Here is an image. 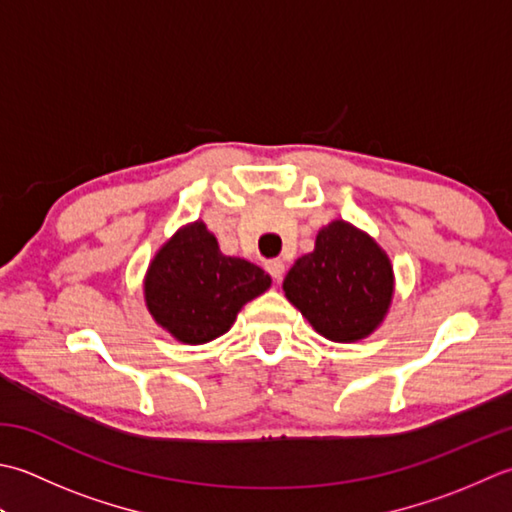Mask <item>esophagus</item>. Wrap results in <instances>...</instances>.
Returning <instances> with one entry per match:
<instances>
[{"instance_id": "1", "label": "esophagus", "mask_w": 512, "mask_h": 512, "mask_svg": "<svg viewBox=\"0 0 512 512\" xmlns=\"http://www.w3.org/2000/svg\"><path fill=\"white\" fill-rule=\"evenodd\" d=\"M267 271L271 274V278L280 280V278H283V274H285V263H283V260H280V258L269 260V263H267Z\"/></svg>"}]
</instances>
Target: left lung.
I'll return each mask as SVG.
<instances>
[{
    "label": "left lung",
    "instance_id": "1",
    "mask_svg": "<svg viewBox=\"0 0 512 512\" xmlns=\"http://www.w3.org/2000/svg\"><path fill=\"white\" fill-rule=\"evenodd\" d=\"M287 300L320 336L358 342L380 327L393 298V267L362 229L331 221L283 280Z\"/></svg>",
    "mask_w": 512,
    "mask_h": 512
}]
</instances>
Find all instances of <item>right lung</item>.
I'll return each instance as SVG.
<instances>
[{
    "instance_id": "obj_1",
    "label": "right lung",
    "mask_w": 512,
    "mask_h": 512,
    "mask_svg": "<svg viewBox=\"0 0 512 512\" xmlns=\"http://www.w3.org/2000/svg\"><path fill=\"white\" fill-rule=\"evenodd\" d=\"M269 285V274L245 258L225 256L216 236L196 221L156 252L143 294L156 325L179 342L205 344L227 333L243 305Z\"/></svg>"
}]
</instances>
